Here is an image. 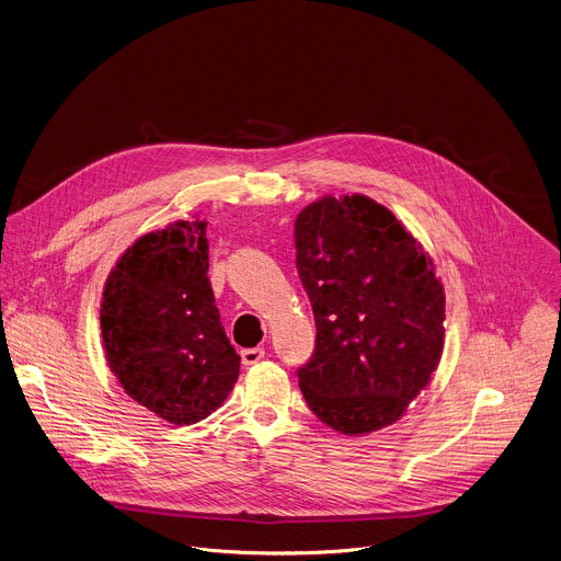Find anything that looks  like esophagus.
<instances>
[{
  "instance_id": "1",
  "label": "esophagus",
  "mask_w": 561,
  "mask_h": 561,
  "mask_svg": "<svg viewBox=\"0 0 561 561\" xmlns=\"http://www.w3.org/2000/svg\"><path fill=\"white\" fill-rule=\"evenodd\" d=\"M262 357H264V348L262 346H253V348H242L240 351V359H242L244 366L257 364Z\"/></svg>"
}]
</instances>
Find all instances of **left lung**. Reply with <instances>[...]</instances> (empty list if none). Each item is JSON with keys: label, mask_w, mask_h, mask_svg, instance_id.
I'll return each instance as SVG.
<instances>
[{"label": "left lung", "mask_w": 561, "mask_h": 561, "mask_svg": "<svg viewBox=\"0 0 561 561\" xmlns=\"http://www.w3.org/2000/svg\"><path fill=\"white\" fill-rule=\"evenodd\" d=\"M317 344L297 368L310 410L346 436L399 421L445 342V290L412 233L377 202L323 197L295 221Z\"/></svg>", "instance_id": "obj_1"}]
</instances>
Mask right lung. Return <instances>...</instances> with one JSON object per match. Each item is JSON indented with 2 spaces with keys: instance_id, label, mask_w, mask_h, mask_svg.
I'll list each match as a JSON object with an SVG mask.
<instances>
[{
  "instance_id": "add662e5",
  "label": "right lung",
  "mask_w": 561,
  "mask_h": 561,
  "mask_svg": "<svg viewBox=\"0 0 561 561\" xmlns=\"http://www.w3.org/2000/svg\"><path fill=\"white\" fill-rule=\"evenodd\" d=\"M206 225L178 221L138 238L108 275L100 310L123 390L175 425L210 416L240 370L208 279Z\"/></svg>"
}]
</instances>
